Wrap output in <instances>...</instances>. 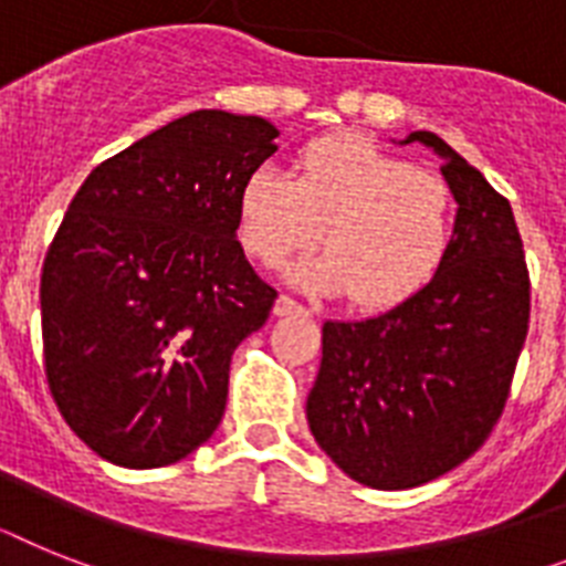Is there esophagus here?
Segmentation results:
<instances>
[{
  "mask_svg": "<svg viewBox=\"0 0 566 566\" xmlns=\"http://www.w3.org/2000/svg\"><path fill=\"white\" fill-rule=\"evenodd\" d=\"M273 313H275V316H296V313H307V311H305V307H302V305H298L296 298L284 296V293H282V296L275 298Z\"/></svg>",
  "mask_w": 566,
  "mask_h": 566,
  "instance_id": "1",
  "label": "esophagus"
}]
</instances>
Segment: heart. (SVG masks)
Here are the masks:
<instances>
[{
    "label": "heart",
    "mask_w": 566,
    "mask_h": 566,
    "mask_svg": "<svg viewBox=\"0 0 566 566\" xmlns=\"http://www.w3.org/2000/svg\"><path fill=\"white\" fill-rule=\"evenodd\" d=\"M316 239L327 250L293 264V284L350 293L365 311L397 307L449 259L452 187L356 132L316 137L298 149L293 178L273 166L247 175L239 241L247 255L273 268Z\"/></svg>",
    "instance_id": "1"
}]
</instances>
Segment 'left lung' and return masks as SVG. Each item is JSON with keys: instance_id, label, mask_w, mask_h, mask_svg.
Returning a JSON list of instances; mask_svg holds the SVG:
<instances>
[{"instance_id": "obj_1", "label": "left lung", "mask_w": 566, "mask_h": 566, "mask_svg": "<svg viewBox=\"0 0 566 566\" xmlns=\"http://www.w3.org/2000/svg\"><path fill=\"white\" fill-rule=\"evenodd\" d=\"M402 144L443 158L458 201L449 259L402 305L325 322L307 394L322 452L371 489L422 486L481 449L530 327V273L510 201L434 132H411Z\"/></svg>"}]
</instances>
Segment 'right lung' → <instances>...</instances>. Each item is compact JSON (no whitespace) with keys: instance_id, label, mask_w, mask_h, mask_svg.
Here are the masks:
<instances>
[{"instance_id":"1","label":"right lung","mask_w":566,"mask_h":566,"mask_svg":"<svg viewBox=\"0 0 566 566\" xmlns=\"http://www.w3.org/2000/svg\"><path fill=\"white\" fill-rule=\"evenodd\" d=\"M255 114L189 112L99 164L42 264L45 377L71 431L126 469L178 463L224 417L230 359L275 291L239 244V189L273 155Z\"/></svg>"}]
</instances>
